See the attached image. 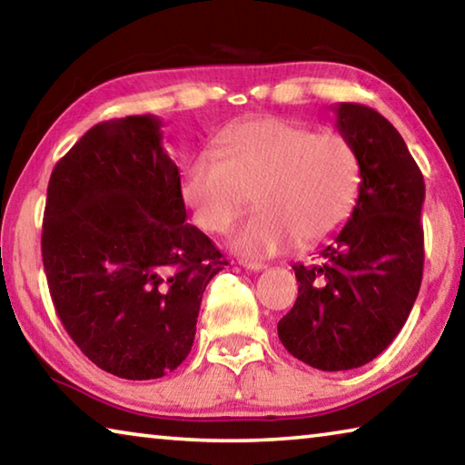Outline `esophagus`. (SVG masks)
Masks as SVG:
<instances>
[{
  "mask_svg": "<svg viewBox=\"0 0 465 465\" xmlns=\"http://www.w3.org/2000/svg\"><path fill=\"white\" fill-rule=\"evenodd\" d=\"M240 266H243L246 271H264L266 264L264 262H254V261H240Z\"/></svg>",
  "mask_w": 465,
  "mask_h": 465,
  "instance_id": "34e87169",
  "label": "esophagus"
}]
</instances>
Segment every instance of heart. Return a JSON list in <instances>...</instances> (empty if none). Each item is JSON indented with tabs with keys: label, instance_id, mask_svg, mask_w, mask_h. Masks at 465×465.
Returning <instances> with one entry per match:
<instances>
[{
	"label": "heart",
	"instance_id": "b5f03b06",
	"mask_svg": "<svg viewBox=\"0 0 465 465\" xmlns=\"http://www.w3.org/2000/svg\"><path fill=\"white\" fill-rule=\"evenodd\" d=\"M359 188L361 160L344 133L282 116L232 124L215 153L196 155L180 183L193 222L207 233L230 230L252 194L258 211L230 238L250 258L330 240L351 217Z\"/></svg>",
	"mask_w": 465,
	"mask_h": 465
}]
</instances>
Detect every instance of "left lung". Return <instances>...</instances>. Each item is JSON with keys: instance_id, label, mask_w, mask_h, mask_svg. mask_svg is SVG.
I'll return each instance as SVG.
<instances>
[{"instance_id": "1", "label": "left lung", "mask_w": 465, "mask_h": 465, "mask_svg": "<svg viewBox=\"0 0 465 465\" xmlns=\"http://www.w3.org/2000/svg\"><path fill=\"white\" fill-rule=\"evenodd\" d=\"M334 113L361 160L357 204L318 264H293L299 295L277 324L291 355L322 371L357 369L388 349L424 264V180L402 135L369 106L341 102Z\"/></svg>"}]
</instances>
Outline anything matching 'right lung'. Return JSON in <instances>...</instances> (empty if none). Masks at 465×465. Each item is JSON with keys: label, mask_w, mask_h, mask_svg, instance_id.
Listing matches in <instances>:
<instances>
[{"label": "right lung", "mask_w": 465, "mask_h": 465, "mask_svg": "<svg viewBox=\"0 0 465 465\" xmlns=\"http://www.w3.org/2000/svg\"><path fill=\"white\" fill-rule=\"evenodd\" d=\"M152 114L98 123L54 166L43 264L63 328L94 365L157 380L194 342L213 242L186 222L180 172Z\"/></svg>", "instance_id": "right-lung-1"}]
</instances>
